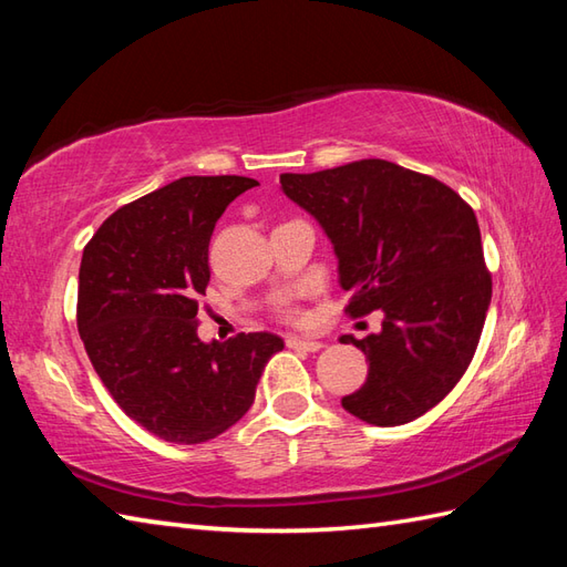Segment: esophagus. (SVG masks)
I'll return each instance as SVG.
<instances>
[{
	"label": "esophagus",
	"mask_w": 567,
	"mask_h": 567,
	"mask_svg": "<svg viewBox=\"0 0 567 567\" xmlns=\"http://www.w3.org/2000/svg\"><path fill=\"white\" fill-rule=\"evenodd\" d=\"M287 346L290 348H299V351H309V353H317L323 348L321 341H311V339H299V336H287Z\"/></svg>",
	"instance_id": "obj_1"
}]
</instances>
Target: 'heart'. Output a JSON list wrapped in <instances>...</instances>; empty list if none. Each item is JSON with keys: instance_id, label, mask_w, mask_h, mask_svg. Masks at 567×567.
I'll return each mask as SVG.
<instances>
[{"instance_id": "1", "label": "heart", "mask_w": 567, "mask_h": 567, "mask_svg": "<svg viewBox=\"0 0 567 567\" xmlns=\"http://www.w3.org/2000/svg\"><path fill=\"white\" fill-rule=\"evenodd\" d=\"M277 317L282 321H290V323H302L305 321V311L299 309L295 302H282L277 307Z\"/></svg>"}]
</instances>
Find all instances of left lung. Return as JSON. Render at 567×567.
Listing matches in <instances>:
<instances>
[{
	"label": "left lung",
	"instance_id": "8db88e82",
	"mask_svg": "<svg viewBox=\"0 0 567 567\" xmlns=\"http://www.w3.org/2000/svg\"><path fill=\"white\" fill-rule=\"evenodd\" d=\"M280 183L331 238L353 292L346 315H384L380 333L341 339L368 355V380L343 409L372 426L426 414L465 375L492 299L473 207L441 179L380 158Z\"/></svg>",
	"mask_w": 567,
	"mask_h": 567
}]
</instances>
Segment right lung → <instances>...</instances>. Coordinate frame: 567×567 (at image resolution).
Masks as SVG:
<instances>
[{
	"label": "right lung",
	"instance_id": "obj_1",
	"mask_svg": "<svg viewBox=\"0 0 567 567\" xmlns=\"http://www.w3.org/2000/svg\"><path fill=\"white\" fill-rule=\"evenodd\" d=\"M258 183L189 175L116 209L84 246L78 331L112 400L153 436L204 443L244 416L280 336L202 343L199 297L224 209Z\"/></svg>",
	"mask_w": 567,
	"mask_h": 567
}]
</instances>
